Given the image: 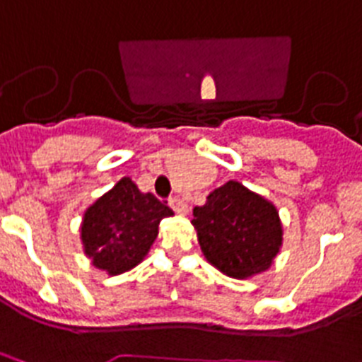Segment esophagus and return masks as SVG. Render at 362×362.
<instances>
[{
	"mask_svg": "<svg viewBox=\"0 0 362 362\" xmlns=\"http://www.w3.org/2000/svg\"><path fill=\"white\" fill-rule=\"evenodd\" d=\"M169 206H171L173 211L178 213V215H185V213H187V204H185L182 199H178V197L169 199Z\"/></svg>",
	"mask_w": 362,
	"mask_h": 362,
	"instance_id": "1",
	"label": "esophagus"
}]
</instances>
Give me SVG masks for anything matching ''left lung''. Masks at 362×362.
Returning <instances> with one entry per match:
<instances>
[{"mask_svg":"<svg viewBox=\"0 0 362 362\" xmlns=\"http://www.w3.org/2000/svg\"><path fill=\"white\" fill-rule=\"evenodd\" d=\"M200 250L207 262L233 279H247L273 264L282 246V224L269 200L229 180L193 209Z\"/></svg>","mask_w":362,"mask_h":362,"instance_id":"1","label":"left lung"}]
</instances>
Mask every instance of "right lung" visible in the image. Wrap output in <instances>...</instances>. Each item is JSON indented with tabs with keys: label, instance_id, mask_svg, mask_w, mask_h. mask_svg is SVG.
Wrapping results in <instances>:
<instances>
[{
	"label": "right lung",
	"instance_id": "add662e5",
	"mask_svg": "<svg viewBox=\"0 0 362 362\" xmlns=\"http://www.w3.org/2000/svg\"><path fill=\"white\" fill-rule=\"evenodd\" d=\"M171 215L168 204L124 177L83 213V251L93 266L120 275L142 262L158 235L160 220Z\"/></svg>",
	"mask_w": 362,
	"mask_h": 362
}]
</instances>
